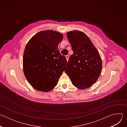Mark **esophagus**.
Wrapping results in <instances>:
<instances>
[{
	"label": "esophagus",
	"mask_w": 127,
	"mask_h": 127,
	"mask_svg": "<svg viewBox=\"0 0 127 127\" xmlns=\"http://www.w3.org/2000/svg\"><path fill=\"white\" fill-rule=\"evenodd\" d=\"M66 60H67V61H68V60H69V56L68 55H67V56H66Z\"/></svg>",
	"instance_id": "1"
}]
</instances>
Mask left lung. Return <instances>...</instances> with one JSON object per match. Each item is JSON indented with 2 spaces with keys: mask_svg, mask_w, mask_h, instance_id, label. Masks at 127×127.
<instances>
[{
  "mask_svg": "<svg viewBox=\"0 0 127 127\" xmlns=\"http://www.w3.org/2000/svg\"><path fill=\"white\" fill-rule=\"evenodd\" d=\"M73 54L68 60L65 73L72 83L79 89H85L95 83L102 71L99 54L88 36L74 30L67 32Z\"/></svg>",
  "mask_w": 127,
  "mask_h": 127,
  "instance_id": "1",
  "label": "left lung"
}]
</instances>
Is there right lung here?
Segmentation results:
<instances>
[{
	"instance_id": "1",
	"label": "right lung",
	"mask_w": 127,
	"mask_h": 127,
	"mask_svg": "<svg viewBox=\"0 0 127 127\" xmlns=\"http://www.w3.org/2000/svg\"><path fill=\"white\" fill-rule=\"evenodd\" d=\"M63 38V34L57 31H40L26 46L24 74L32 86L39 91L48 92L54 88L65 70L66 59L58 48Z\"/></svg>"
}]
</instances>
